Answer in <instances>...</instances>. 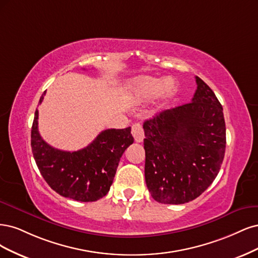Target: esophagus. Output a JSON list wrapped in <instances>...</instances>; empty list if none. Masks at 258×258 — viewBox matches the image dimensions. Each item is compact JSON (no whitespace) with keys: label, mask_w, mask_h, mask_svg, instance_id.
<instances>
[{"label":"esophagus","mask_w":258,"mask_h":258,"mask_svg":"<svg viewBox=\"0 0 258 258\" xmlns=\"http://www.w3.org/2000/svg\"><path fill=\"white\" fill-rule=\"evenodd\" d=\"M132 134H133V137H134L136 143H141V141L144 140L145 133H144L143 126H141V124H139V123L133 124Z\"/></svg>","instance_id":"1"}]
</instances>
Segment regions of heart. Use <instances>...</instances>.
<instances>
[{
    "mask_svg": "<svg viewBox=\"0 0 258 258\" xmlns=\"http://www.w3.org/2000/svg\"><path fill=\"white\" fill-rule=\"evenodd\" d=\"M176 92V82L171 78L141 77L130 86V101L140 104L152 99L161 93L164 99L170 98Z\"/></svg>",
    "mask_w": 258,
    "mask_h": 258,
    "instance_id": "b5f03b06",
    "label": "heart"
}]
</instances>
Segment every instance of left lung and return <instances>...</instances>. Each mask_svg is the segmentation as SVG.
Segmentation results:
<instances>
[{
    "mask_svg": "<svg viewBox=\"0 0 258 258\" xmlns=\"http://www.w3.org/2000/svg\"><path fill=\"white\" fill-rule=\"evenodd\" d=\"M195 78L192 102L144 123L146 183L161 204L181 205L202 195L217 178L225 154L223 107L210 87Z\"/></svg>",
    "mask_w": 258,
    "mask_h": 258,
    "instance_id": "1",
    "label": "left lung"
}]
</instances>
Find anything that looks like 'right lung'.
<instances>
[{
    "instance_id": "add662e5",
    "label": "right lung",
    "mask_w": 258,
    "mask_h": 258,
    "mask_svg": "<svg viewBox=\"0 0 258 258\" xmlns=\"http://www.w3.org/2000/svg\"><path fill=\"white\" fill-rule=\"evenodd\" d=\"M46 91L40 96L44 99ZM36 109L31 131V147L37 167L53 190L77 202H95L109 192L120 159L134 143L131 127L103 131L78 151H62L49 146L38 132Z\"/></svg>"
}]
</instances>
